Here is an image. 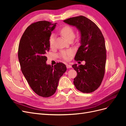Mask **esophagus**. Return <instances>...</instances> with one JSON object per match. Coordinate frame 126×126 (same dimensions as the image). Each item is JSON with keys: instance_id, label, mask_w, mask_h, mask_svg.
<instances>
[{"instance_id": "34e87169", "label": "esophagus", "mask_w": 126, "mask_h": 126, "mask_svg": "<svg viewBox=\"0 0 126 126\" xmlns=\"http://www.w3.org/2000/svg\"><path fill=\"white\" fill-rule=\"evenodd\" d=\"M66 67H67V68H71V67H72V66L70 65V64H67V65H66Z\"/></svg>"}]
</instances>
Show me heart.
<instances>
[{
	"instance_id": "b5f03b06",
	"label": "heart",
	"mask_w": 126,
	"mask_h": 126,
	"mask_svg": "<svg viewBox=\"0 0 126 126\" xmlns=\"http://www.w3.org/2000/svg\"><path fill=\"white\" fill-rule=\"evenodd\" d=\"M60 32L61 35L64 38H65L67 40H69L71 39H74L75 36V30L74 28L68 25L64 26L61 28ZM49 42L50 47L51 48L54 47L55 42V36L54 34L51 35L50 38H49ZM72 54H73V52L71 50L63 51L59 54V57L65 60H69Z\"/></svg>"
}]
</instances>
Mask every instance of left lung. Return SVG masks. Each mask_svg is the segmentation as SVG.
<instances>
[{"label": "left lung", "mask_w": 126, "mask_h": 126, "mask_svg": "<svg viewBox=\"0 0 126 126\" xmlns=\"http://www.w3.org/2000/svg\"><path fill=\"white\" fill-rule=\"evenodd\" d=\"M63 21L76 27L81 33V46L75 60L85 61L86 63L72 66L77 73L74 85L83 93H92L100 86L105 75L106 49L104 36L98 27L85 16L72 17Z\"/></svg>", "instance_id": "left-lung-1"}]
</instances>
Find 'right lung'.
Masks as SVG:
<instances>
[{"label":"right lung","mask_w":126,"mask_h":126,"mask_svg":"<svg viewBox=\"0 0 126 126\" xmlns=\"http://www.w3.org/2000/svg\"><path fill=\"white\" fill-rule=\"evenodd\" d=\"M56 24L45 20L32 24L19 44L18 56L22 74L32 90L43 97L55 93L60 77L67 70L62 63L54 67L46 63V55L50 49L49 38Z\"/></svg>","instance_id":"1"}]
</instances>
